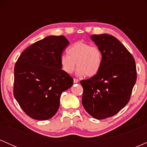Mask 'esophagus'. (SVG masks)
<instances>
[{
  "label": "esophagus",
  "mask_w": 147,
  "mask_h": 147,
  "mask_svg": "<svg viewBox=\"0 0 147 147\" xmlns=\"http://www.w3.org/2000/svg\"><path fill=\"white\" fill-rule=\"evenodd\" d=\"M73 82H74V84H77L79 82V80H78V79H73Z\"/></svg>",
  "instance_id": "obj_1"
}]
</instances>
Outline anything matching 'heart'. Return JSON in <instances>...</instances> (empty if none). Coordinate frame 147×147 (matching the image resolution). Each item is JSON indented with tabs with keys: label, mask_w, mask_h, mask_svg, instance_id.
Returning <instances> with one entry per match:
<instances>
[{
	"label": "heart",
	"mask_w": 147,
	"mask_h": 147,
	"mask_svg": "<svg viewBox=\"0 0 147 147\" xmlns=\"http://www.w3.org/2000/svg\"><path fill=\"white\" fill-rule=\"evenodd\" d=\"M67 54L61 55L59 59L61 68L66 74H72L77 64V75L93 77L102 66V51L96 45L83 41L75 42L67 49Z\"/></svg>",
	"instance_id": "1"
}]
</instances>
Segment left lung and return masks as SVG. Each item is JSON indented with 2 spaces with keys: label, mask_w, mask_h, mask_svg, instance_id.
<instances>
[{
  "label": "left lung",
  "mask_w": 147,
  "mask_h": 147,
  "mask_svg": "<svg viewBox=\"0 0 147 147\" xmlns=\"http://www.w3.org/2000/svg\"><path fill=\"white\" fill-rule=\"evenodd\" d=\"M90 38L102 51L103 63L97 75L80 82L82 102L88 113L102 119L117 114L129 102L137 79L136 62L112 35L93 34Z\"/></svg>",
  "instance_id": "left-lung-1"
}]
</instances>
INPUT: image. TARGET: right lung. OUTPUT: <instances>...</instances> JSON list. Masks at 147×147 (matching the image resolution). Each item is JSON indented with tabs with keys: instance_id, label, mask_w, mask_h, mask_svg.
Returning a JSON list of instances; mask_svg holds the SVG:
<instances>
[{
	"instance_id": "obj_1",
	"label": "right lung",
	"mask_w": 147,
	"mask_h": 147,
	"mask_svg": "<svg viewBox=\"0 0 147 147\" xmlns=\"http://www.w3.org/2000/svg\"><path fill=\"white\" fill-rule=\"evenodd\" d=\"M68 43L64 36H47L25 49L15 64L14 97L32 119L53 117L61 93L73 84V79L61 70L59 63Z\"/></svg>"
}]
</instances>
